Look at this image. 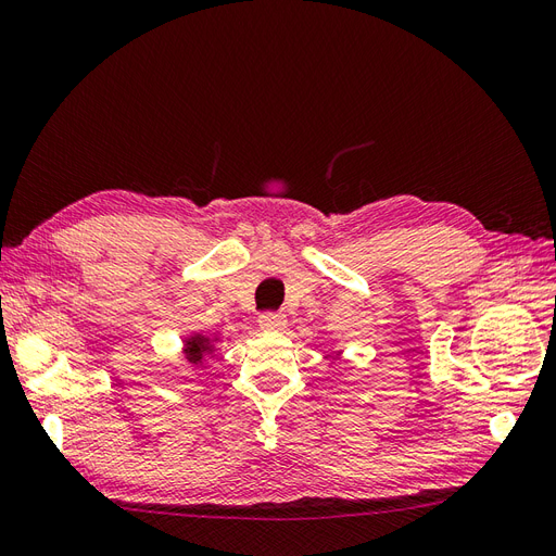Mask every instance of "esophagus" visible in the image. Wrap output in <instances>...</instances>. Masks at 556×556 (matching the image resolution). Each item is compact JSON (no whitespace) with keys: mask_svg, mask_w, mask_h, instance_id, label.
Returning <instances> with one entry per match:
<instances>
[{"mask_svg":"<svg viewBox=\"0 0 556 556\" xmlns=\"http://www.w3.org/2000/svg\"><path fill=\"white\" fill-rule=\"evenodd\" d=\"M285 325H288V319H285V315H278V313H264V315H260V327L264 331H280V329H285Z\"/></svg>","mask_w":556,"mask_h":556,"instance_id":"34e87169","label":"esophagus"}]
</instances>
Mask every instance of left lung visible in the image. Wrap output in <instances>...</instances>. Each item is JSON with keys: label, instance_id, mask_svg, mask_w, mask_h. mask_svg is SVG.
<instances>
[{"label": "left lung", "instance_id": "8db88e82", "mask_svg": "<svg viewBox=\"0 0 556 556\" xmlns=\"http://www.w3.org/2000/svg\"><path fill=\"white\" fill-rule=\"evenodd\" d=\"M336 359H339V355H336V357H331V362H329V366H333V364H336Z\"/></svg>", "mask_w": 556, "mask_h": 556}]
</instances>
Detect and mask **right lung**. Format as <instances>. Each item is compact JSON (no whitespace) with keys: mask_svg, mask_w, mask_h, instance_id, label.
I'll list each match as a JSON object with an SVG mask.
<instances>
[{"mask_svg":"<svg viewBox=\"0 0 556 556\" xmlns=\"http://www.w3.org/2000/svg\"><path fill=\"white\" fill-rule=\"evenodd\" d=\"M223 336L220 331H213V333H206V331H190L182 336V350L180 355L182 359L192 364L194 368H206L211 359L217 357V345H220Z\"/></svg>","mask_w":556,"mask_h":556,"instance_id":"1","label":"right lung"}]
</instances>
